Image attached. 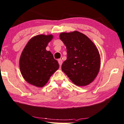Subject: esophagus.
<instances>
[{"instance_id": "1", "label": "esophagus", "mask_w": 124, "mask_h": 124, "mask_svg": "<svg viewBox=\"0 0 124 124\" xmlns=\"http://www.w3.org/2000/svg\"><path fill=\"white\" fill-rule=\"evenodd\" d=\"M58 62L59 65V66H60V67H61V66L62 65V60L61 59H59L58 60Z\"/></svg>"}]
</instances>
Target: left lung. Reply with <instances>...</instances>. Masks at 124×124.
<instances>
[{
  "instance_id": "left-lung-1",
  "label": "left lung",
  "mask_w": 124,
  "mask_h": 124,
  "mask_svg": "<svg viewBox=\"0 0 124 124\" xmlns=\"http://www.w3.org/2000/svg\"><path fill=\"white\" fill-rule=\"evenodd\" d=\"M59 38L67 49L62 71L77 86L88 85L94 80L100 69L98 48L86 35L77 31L62 32Z\"/></svg>"
}]
</instances>
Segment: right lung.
I'll return each instance as SVG.
<instances>
[{"label":"right lung","instance_id":"add662e5","mask_svg":"<svg viewBox=\"0 0 124 124\" xmlns=\"http://www.w3.org/2000/svg\"><path fill=\"white\" fill-rule=\"evenodd\" d=\"M53 35H36L30 39L22 53L19 59L20 73L26 82L42 87L59 69V64L46 47Z\"/></svg>","mask_w":124,"mask_h":124}]
</instances>
